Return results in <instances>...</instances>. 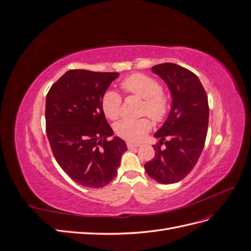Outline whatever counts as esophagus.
<instances>
[{
    "label": "esophagus",
    "instance_id": "1",
    "mask_svg": "<svg viewBox=\"0 0 251 251\" xmlns=\"http://www.w3.org/2000/svg\"><path fill=\"white\" fill-rule=\"evenodd\" d=\"M126 147H127L128 150H133L135 148L140 147V143H134V142H131V141H127L126 142Z\"/></svg>",
    "mask_w": 251,
    "mask_h": 251
}]
</instances>
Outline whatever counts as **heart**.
<instances>
[{
    "label": "heart",
    "instance_id": "1",
    "mask_svg": "<svg viewBox=\"0 0 251 251\" xmlns=\"http://www.w3.org/2000/svg\"><path fill=\"white\" fill-rule=\"evenodd\" d=\"M125 92L134 94L144 100L143 114H148L156 121L162 120L169 110V96L161 90V86L155 78L143 73H135L121 81ZM121 97L115 91L108 90L101 98V109L110 119H117L121 114ZM151 121L147 118L124 119L115 126L119 137L135 142L142 139L151 130Z\"/></svg>",
    "mask_w": 251,
    "mask_h": 251
}]
</instances>
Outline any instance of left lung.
<instances>
[{
    "label": "left lung",
    "instance_id": "left-lung-1",
    "mask_svg": "<svg viewBox=\"0 0 251 251\" xmlns=\"http://www.w3.org/2000/svg\"><path fill=\"white\" fill-rule=\"evenodd\" d=\"M151 71L168 85L173 101L165 123L154 135L167 148L153 146L155 157L144 169L159 183L172 184L192 172L202 153L208 127V100L198 76L185 68L164 63Z\"/></svg>",
    "mask_w": 251,
    "mask_h": 251
}]
</instances>
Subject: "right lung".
Here are the masks:
<instances>
[{
    "instance_id": "right-lung-1",
    "label": "right lung",
    "mask_w": 251,
    "mask_h": 251,
    "mask_svg": "<svg viewBox=\"0 0 251 251\" xmlns=\"http://www.w3.org/2000/svg\"><path fill=\"white\" fill-rule=\"evenodd\" d=\"M117 72L70 70L51 86L46 97V132L63 171L79 185L100 188L116 177L127 150L114 134L101 98Z\"/></svg>"
}]
</instances>
